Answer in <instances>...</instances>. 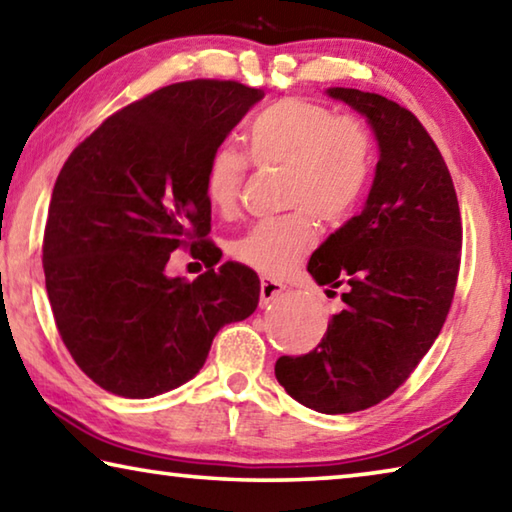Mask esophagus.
I'll list each match as a JSON object with an SVG mask.
<instances>
[{
  "label": "esophagus",
  "mask_w": 512,
  "mask_h": 512,
  "mask_svg": "<svg viewBox=\"0 0 512 512\" xmlns=\"http://www.w3.org/2000/svg\"><path fill=\"white\" fill-rule=\"evenodd\" d=\"M287 291L282 282L271 280V277H262V282H259V302H262V307L268 305V302H273L277 296H282V293Z\"/></svg>",
  "instance_id": "esophagus-1"
}]
</instances>
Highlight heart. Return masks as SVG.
<instances>
[{
  "label": "heart",
  "mask_w": 512,
  "mask_h": 512,
  "mask_svg": "<svg viewBox=\"0 0 512 512\" xmlns=\"http://www.w3.org/2000/svg\"><path fill=\"white\" fill-rule=\"evenodd\" d=\"M246 149L257 167H287L284 201L296 210L250 225L232 241V257L264 275H287L316 248L311 212L341 223L357 210L372 169L370 137L354 119H336L320 103L289 97L250 119ZM246 167L232 144H219L207 158L203 192L219 214L237 210Z\"/></svg>",
  "instance_id": "1"
}]
</instances>
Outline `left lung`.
Instances as JSON below:
<instances>
[{
  "label": "left lung",
  "instance_id": "left-lung-1",
  "mask_svg": "<svg viewBox=\"0 0 512 512\" xmlns=\"http://www.w3.org/2000/svg\"><path fill=\"white\" fill-rule=\"evenodd\" d=\"M372 128L379 162L361 214L332 232L307 271L345 293L318 348L280 357L275 377L318 413L386 400L429 352L452 307L463 228L452 176L424 126L395 101L329 88Z\"/></svg>",
  "mask_w": 512,
  "mask_h": 512
}]
</instances>
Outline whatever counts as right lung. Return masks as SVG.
<instances>
[{
	"mask_svg": "<svg viewBox=\"0 0 512 512\" xmlns=\"http://www.w3.org/2000/svg\"><path fill=\"white\" fill-rule=\"evenodd\" d=\"M264 90L187 81L115 112L60 169L42 266L56 327L76 366L103 391L131 400L196 377L223 325L248 318L259 277L225 262L203 237L207 158ZM189 245L208 271L192 283L163 268Z\"/></svg>",
	"mask_w": 512,
	"mask_h": 512,
	"instance_id": "right-lung-1",
	"label": "right lung"
}]
</instances>
